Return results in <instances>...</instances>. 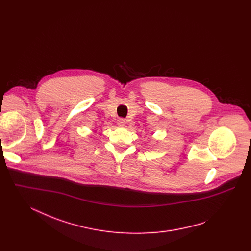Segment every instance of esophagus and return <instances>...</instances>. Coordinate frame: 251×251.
Segmentation results:
<instances>
[{"label":"esophagus","mask_w":251,"mask_h":251,"mask_svg":"<svg viewBox=\"0 0 251 251\" xmlns=\"http://www.w3.org/2000/svg\"><path fill=\"white\" fill-rule=\"evenodd\" d=\"M118 125H119L120 127H123V126L125 125V120H124V119H121V118L119 119V120H118Z\"/></svg>","instance_id":"34e87169"}]
</instances>
